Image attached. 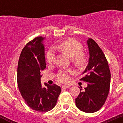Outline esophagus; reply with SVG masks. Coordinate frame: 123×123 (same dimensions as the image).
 I'll list each match as a JSON object with an SVG mask.
<instances>
[{
    "instance_id": "34e87169",
    "label": "esophagus",
    "mask_w": 123,
    "mask_h": 123,
    "mask_svg": "<svg viewBox=\"0 0 123 123\" xmlns=\"http://www.w3.org/2000/svg\"><path fill=\"white\" fill-rule=\"evenodd\" d=\"M62 87L63 88V89H67V88L70 87V86H68V85H63L62 86Z\"/></svg>"
}]
</instances>
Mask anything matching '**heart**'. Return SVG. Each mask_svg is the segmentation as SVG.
<instances>
[{
  "label": "heart",
  "mask_w": 123,
  "mask_h": 123,
  "mask_svg": "<svg viewBox=\"0 0 123 123\" xmlns=\"http://www.w3.org/2000/svg\"><path fill=\"white\" fill-rule=\"evenodd\" d=\"M59 50L67 54L69 57L72 58L73 62L76 65L82 66L86 62L85 54L82 53L83 46L76 40L73 39H68L61 42L56 47ZM55 57V52L53 49H50L47 52L46 60L47 62L51 63L53 62ZM73 72L70 70H61L58 74V78L63 82H67L69 79V75L73 74Z\"/></svg>",
  "instance_id": "b5f03b06"
}]
</instances>
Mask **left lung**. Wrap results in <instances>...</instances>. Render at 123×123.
<instances>
[{"label":"left lung","mask_w":123,"mask_h":123,"mask_svg":"<svg viewBox=\"0 0 123 123\" xmlns=\"http://www.w3.org/2000/svg\"><path fill=\"white\" fill-rule=\"evenodd\" d=\"M89 60L79 79L87 82V87L76 98V105L84 112L92 113L99 110L104 105L110 90L111 74L108 61L103 51L92 39L87 41Z\"/></svg>","instance_id":"1"}]
</instances>
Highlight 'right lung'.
<instances>
[{"instance_id":"obj_1","label":"right lung","mask_w":123,"mask_h":123,"mask_svg":"<svg viewBox=\"0 0 123 123\" xmlns=\"http://www.w3.org/2000/svg\"><path fill=\"white\" fill-rule=\"evenodd\" d=\"M44 38L38 36L29 41L23 49L17 68V83L21 95L27 105L39 112H47L56 105L61 92L55 84L41 82V72L46 67Z\"/></svg>"}]
</instances>
